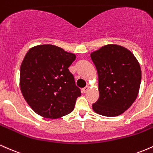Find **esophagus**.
I'll return each instance as SVG.
<instances>
[{
  "label": "esophagus",
  "mask_w": 153,
  "mask_h": 153,
  "mask_svg": "<svg viewBox=\"0 0 153 153\" xmlns=\"http://www.w3.org/2000/svg\"><path fill=\"white\" fill-rule=\"evenodd\" d=\"M88 89H89V86H85V88H82V90H81V91H82V93H83V94H85V93L87 92L88 91Z\"/></svg>",
  "instance_id": "1"
}]
</instances>
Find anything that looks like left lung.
Returning a JSON list of instances; mask_svg holds the SVG:
<instances>
[{
  "mask_svg": "<svg viewBox=\"0 0 153 153\" xmlns=\"http://www.w3.org/2000/svg\"><path fill=\"white\" fill-rule=\"evenodd\" d=\"M91 58L97 70L99 99L92 105L96 113L117 117L130 107L137 97L141 68L132 52L117 45H107L93 52Z\"/></svg>",
  "mask_w": 153,
  "mask_h": 153,
  "instance_id": "1",
  "label": "left lung"
}]
</instances>
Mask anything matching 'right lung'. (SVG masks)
<instances>
[{"label":"right lung","instance_id":"1","mask_svg":"<svg viewBox=\"0 0 153 153\" xmlns=\"http://www.w3.org/2000/svg\"><path fill=\"white\" fill-rule=\"evenodd\" d=\"M74 54L52 45L35 46L27 52L20 68L24 99L39 115L57 119L71 113L81 93L68 70Z\"/></svg>","mask_w":153,"mask_h":153}]
</instances>
